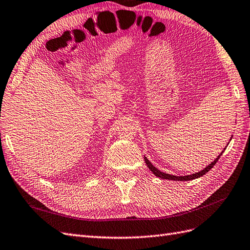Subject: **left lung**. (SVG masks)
<instances>
[{
	"mask_svg": "<svg viewBox=\"0 0 250 250\" xmlns=\"http://www.w3.org/2000/svg\"><path fill=\"white\" fill-rule=\"evenodd\" d=\"M231 139H232V137H231ZM231 139H230V140H231ZM222 153H223V151H222ZM222 153H220L219 156H218V158L215 159L213 162H211V163L209 164L207 167H205L203 170H201V171H199V172H195V173H192V174H189V175H183V177H182V175H180V177H177V175H172V174H168V173H165V172H162L161 170L158 169L157 167H154V166L150 163L149 160H148L146 157H144V160H145L146 165H147L148 168H149V169L151 170V172H153L154 175H157V177H159V178H161V179L173 180V181H190V180H194V179H198V178L202 177V175H204L206 172H208L209 170H210L211 168L215 165V163H217V162L219 161L220 157L222 156Z\"/></svg>",
	"mask_w": 250,
	"mask_h": 250,
	"instance_id": "obj_1",
	"label": "left lung"
}]
</instances>
